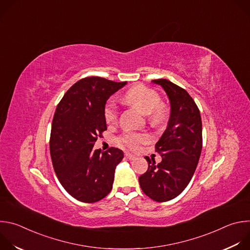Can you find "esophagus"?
<instances>
[{
  "instance_id": "obj_1",
  "label": "esophagus",
  "mask_w": 250,
  "mask_h": 250,
  "mask_svg": "<svg viewBox=\"0 0 250 250\" xmlns=\"http://www.w3.org/2000/svg\"><path fill=\"white\" fill-rule=\"evenodd\" d=\"M125 157H126L127 159H129V160H134V159L136 158L133 154H130V153H125Z\"/></svg>"
}]
</instances>
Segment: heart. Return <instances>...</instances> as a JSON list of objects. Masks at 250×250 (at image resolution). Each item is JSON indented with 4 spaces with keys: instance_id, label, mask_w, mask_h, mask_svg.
<instances>
[{
    "instance_id": "b5f03b06",
    "label": "heart",
    "mask_w": 250,
    "mask_h": 250,
    "mask_svg": "<svg viewBox=\"0 0 250 250\" xmlns=\"http://www.w3.org/2000/svg\"><path fill=\"white\" fill-rule=\"evenodd\" d=\"M124 99L129 104H132L141 113L149 114L150 121L154 125H161L166 119V110L160 103L159 94L144 85L131 87L124 96ZM118 106L113 100L106 101L104 106V118L108 125H114L118 121ZM146 133L127 131L118 138L120 145L130 149H137L141 145L149 141Z\"/></svg>"
}]
</instances>
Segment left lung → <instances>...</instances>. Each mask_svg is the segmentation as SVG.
I'll list each match as a JSON object with an SVG mask.
<instances>
[{"instance_id": "1", "label": "left lung", "mask_w": 250, "mask_h": 250, "mask_svg": "<svg viewBox=\"0 0 250 250\" xmlns=\"http://www.w3.org/2000/svg\"><path fill=\"white\" fill-rule=\"evenodd\" d=\"M166 92L171 113L167 128L155 145L162 161L146 157L147 171L139 176L140 188L156 202H167L180 195L188 186L197 168L202 146L200 111L188 92L166 79L152 81Z\"/></svg>"}]
</instances>
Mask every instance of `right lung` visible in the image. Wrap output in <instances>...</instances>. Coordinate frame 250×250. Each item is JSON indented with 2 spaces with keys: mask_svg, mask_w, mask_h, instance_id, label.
Listing matches in <instances>:
<instances>
[{
  "mask_svg": "<svg viewBox=\"0 0 250 250\" xmlns=\"http://www.w3.org/2000/svg\"><path fill=\"white\" fill-rule=\"evenodd\" d=\"M125 84L86 77L71 87L57 104L49 140L52 165L63 188L80 202H98L112 191L115 169L124 152L116 147L95 150L93 146L106 130V100Z\"/></svg>",
  "mask_w": 250,
  "mask_h": 250,
  "instance_id": "1",
  "label": "right lung"
}]
</instances>
